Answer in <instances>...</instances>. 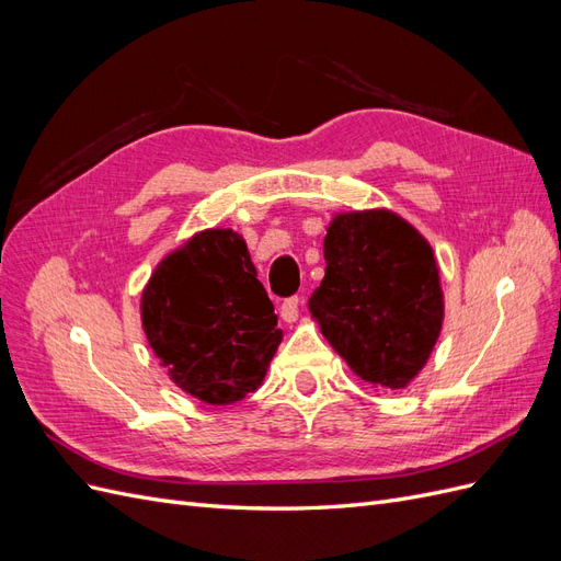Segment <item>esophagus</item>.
<instances>
[{"label":"esophagus","instance_id":"obj_1","mask_svg":"<svg viewBox=\"0 0 561 561\" xmlns=\"http://www.w3.org/2000/svg\"><path fill=\"white\" fill-rule=\"evenodd\" d=\"M280 318L285 322H297V318H299V299L297 297H290L280 304Z\"/></svg>","mask_w":561,"mask_h":561}]
</instances>
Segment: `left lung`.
<instances>
[{
	"instance_id": "1",
	"label": "left lung",
	"mask_w": 561,
	"mask_h": 561,
	"mask_svg": "<svg viewBox=\"0 0 561 561\" xmlns=\"http://www.w3.org/2000/svg\"><path fill=\"white\" fill-rule=\"evenodd\" d=\"M322 254L325 278L309 299L322 336L355 377L407 388L426 367L445 322L426 236L388 208L336 213Z\"/></svg>"
}]
</instances>
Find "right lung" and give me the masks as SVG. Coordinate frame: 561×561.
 Segmentation results:
<instances>
[{"label": "right lung", "instance_id": "right-lung-1", "mask_svg": "<svg viewBox=\"0 0 561 561\" xmlns=\"http://www.w3.org/2000/svg\"><path fill=\"white\" fill-rule=\"evenodd\" d=\"M140 318L173 383L217 407L262 386L283 339L274 304L233 229H203L168 252L145 285Z\"/></svg>", "mask_w": 561, "mask_h": 561}]
</instances>
